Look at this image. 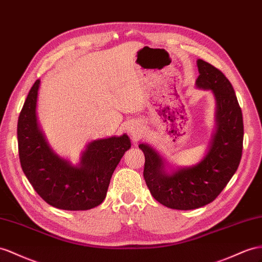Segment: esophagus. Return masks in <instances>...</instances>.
<instances>
[{
	"instance_id": "1",
	"label": "esophagus",
	"mask_w": 262,
	"mask_h": 262,
	"mask_svg": "<svg viewBox=\"0 0 262 262\" xmlns=\"http://www.w3.org/2000/svg\"><path fill=\"white\" fill-rule=\"evenodd\" d=\"M128 132L130 133V135H132L134 138L139 137L140 134H142V129L138 128V127H130V128L128 129Z\"/></svg>"
}]
</instances>
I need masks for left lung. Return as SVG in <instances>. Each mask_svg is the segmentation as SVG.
Listing matches in <instances>:
<instances>
[{"mask_svg":"<svg viewBox=\"0 0 262 262\" xmlns=\"http://www.w3.org/2000/svg\"><path fill=\"white\" fill-rule=\"evenodd\" d=\"M198 89L209 90L216 98V129L206 156L196 165L167 171L159 154L147 144L144 178L158 203L178 210H191L210 204L229 183L243 155L244 120L231 83L211 64L198 59Z\"/></svg>","mask_w":262,"mask_h":262,"instance_id":"left-lung-1","label":"left lung"}]
</instances>
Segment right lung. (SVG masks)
<instances>
[{
	"instance_id": "right-lung-1",
	"label": "right lung",
	"mask_w": 262,
	"mask_h": 262,
	"mask_svg": "<svg viewBox=\"0 0 262 262\" xmlns=\"http://www.w3.org/2000/svg\"><path fill=\"white\" fill-rule=\"evenodd\" d=\"M39 79L32 86L17 122L18 156L26 178L49 205L63 210H89L103 203L114 170L130 139L122 136L93 140L72 165L53 151L39 129L36 102Z\"/></svg>"
}]
</instances>
